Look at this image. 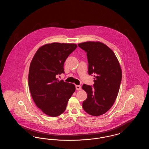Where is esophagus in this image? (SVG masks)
Returning <instances> with one entry per match:
<instances>
[{
	"instance_id": "esophagus-1",
	"label": "esophagus",
	"mask_w": 149,
	"mask_h": 149,
	"mask_svg": "<svg viewBox=\"0 0 149 149\" xmlns=\"http://www.w3.org/2000/svg\"><path fill=\"white\" fill-rule=\"evenodd\" d=\"M75 86H76V89H77V91H80V90H81V86H80V85H77Z\"/></svg>"
}]
</instances>
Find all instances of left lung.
I'll return each instance as SVG.
<instances>
[{
  "label": "left lung",
  "instance_id": "left-lung-1",
  "mask_svg": "<svg viewBox=\"0 0 149 149\" xmlns=\"http://www.w3.org/2000/svg\"><path fill=\"white\" fill-rule=\"evenodd\" d=\"M78 46L87 53L89 74H95L93 87L82 86L87 93L83 108L90 115L99 116L112 107L117 97L122 79L120 65L113 51L103 43L88 41Z\"/></svg>",
  "mask_w": 149,
  "mask_h": 149
}]
</instances>
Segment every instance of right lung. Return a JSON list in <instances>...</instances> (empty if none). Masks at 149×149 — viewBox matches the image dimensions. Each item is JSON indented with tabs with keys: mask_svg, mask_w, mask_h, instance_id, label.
<instances>
[{
	"mask_svg": "<svg viewBox=\"0 0 149 149\" xmlns=\"http://www.w3.org/2000/svg\"><path fill=\"white\" fill-rule=\"evenodd\" d=\"M77 47L75 43H47L38 49L31 62L29 86L32 97L37 107L51 117L64 112L75 91L74 84L56 77L64 73V63Z\"/></svg>",
	"mask_w": 149,
	"mask_h": 149,
	"instance_id": "1",
	"label": "right lung"
}]
</instances>
